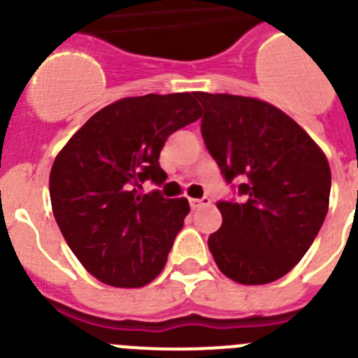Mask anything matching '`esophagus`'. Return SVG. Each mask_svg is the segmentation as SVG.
<instances>
[{"label":"esophagus","instance_id":"1","mask_svg":"<svg viewBox=\"0 0 358 358\" xmlns=\"http://www.w3.org/2000/svg\"><path fill=\"white\" fill-rule=\"evenodd\" d=\"M189 203H190V208L196 210V208H199V206L210 205L212 201H210V198H206V196H205V198H199V199L198 198H190Z\"/></svg>","mask_w":358,"mask_h":358}]
</instances>
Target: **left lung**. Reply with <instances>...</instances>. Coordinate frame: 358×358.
Here are the masks:
<instances>
[{
  "mask_svg": "<svg viewBox=\"0 0 358 358\" xmlns=\"http://www.w3.org/2000/svg\"><path fill=\"white\" fill-rule=\"evenodd\" d=\"M201 134L240 199L219 201L222 226L208 249L226 277L240 285L280 279L315 242L330 198V166L309 134L272 103L198 92Z\"/></svg>",
  "mask_w": 358,
  "mask_h": 358,
  "instance_id": "1",
  "label": "left lung"
}]
</instances>
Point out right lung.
Instances as JSON below:
<instances>
[{
    "mask_svg": "<svg viewBox=\"0 0 358 358\" xmlns=\"http://www.w3.org/2000/svg\"><path fill=\"white\" fill-rule=\"evenodd\" d=\"M199 116L194 93L129 96L95 113L56 157L52 213L76 258L103 285L141 288L168 262L189 201L141 189L146 180L166 182L164 143Z\"/></svg>",
    "mask_w": 358,
    "mask_h": 358,
    "instance_id": "right-lung-1",
    "label": "right lung"
}]
</instances>
